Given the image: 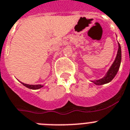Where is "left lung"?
<instances>
[{
    "instance_id": "1",
    "label": "left lung",
    "mask_w": 130,
    "mask_h": 130,
    "mask_svg": "<svg viewBox=\"0 0 130 130\" xmlns=\"http://www.w3.org/2000/svg\"><path fill=\"white\" fill-rule=\"evenodd\" d=\"M121 47H120V44L118 43V50L117 57L115 58V61L113 62V63L111 65V67L109 69L105 76L103 78L99 79V80H95L92 81V82H93L96 85H102V84H107V83L110 82L115 78L116 74L118 73V71L120 68V63H121Z\"/></svg>"
}]
</instances>
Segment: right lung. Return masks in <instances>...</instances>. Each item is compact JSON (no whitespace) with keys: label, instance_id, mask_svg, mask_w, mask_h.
Wrapping results in <instances>:
<instances>
[{"label":"right lung","instance_id":"1","mask_svg":"<svg viewBox=\"0 0 130 130\" xmlns=\"http://www.w3.org/2000/svg\"><path fill=\"white\" fill-rule=\"evenodd\" d=\"M21 84H23V86H25V87L28 88L29 89H32V90H38V89L41 88L42 87H43V86H42L41 84H37V85H29V84H25L21 82Z\"/></svg>","mask_w":130,"mask_h":130}]
</instances>
